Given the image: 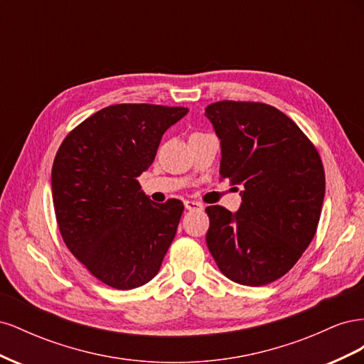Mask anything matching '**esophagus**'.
<instances>
[{
    "mask_svg": "<svg viewBox=\"0 0 364 364\" xmlns=\"http://www.w3.org/2000/svg\"><path fill=\"white\" fill-rule=\"evenodd\" d=\"M185 208L188 209V211H202L203 205L200 202H196V200H185Z\"/></svg>",
    "mask_w": 364,
    "mask_h": 364,
    "instance_id": "obj_1",
    "label": "esophagus"
}]
</instances>
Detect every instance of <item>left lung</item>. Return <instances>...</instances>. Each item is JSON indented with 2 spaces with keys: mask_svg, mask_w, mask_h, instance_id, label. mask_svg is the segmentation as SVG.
Segmentation results:
<instances>
[{
  "mask_svg": "<svg viewBox=\"0 0 364 364\" xmlns=\"http://www.w3.org/2000/svg\"><path fill=\"white\" fill-rule=\"evenodd\" d=\"M205 115L222 146L220 176L243 186L235 214L206 208L208 249L230 281L270 284L316 235L325 196L322 159L294 121L270 105L223 100Z\"/></svg>",
  "mask_w": 364,
  "mask_h": 364,
  "instance_id": "obj_1",
  "label": "left lung"
}]
</instances>
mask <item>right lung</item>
I'll return each mask as SVG.
<instances>
[{"label":"right lung","mask_w":364,"mask_h":364,"mask_svg":"<svg viewBox=\"0 0 364 364\" xmlns=\"http://www.w3.org/2000/svg\"><path fill=\"white\" fill-rule=\"evenodd\" d=\"M186 107L114 105L62 141L51 170L53 203L65 245L91 274L117 290L159 272L183 203H155L138 178L155 161L162 135Z\"/></svg>","instance_id":"add662e5"}]
</instances>
